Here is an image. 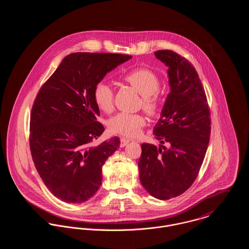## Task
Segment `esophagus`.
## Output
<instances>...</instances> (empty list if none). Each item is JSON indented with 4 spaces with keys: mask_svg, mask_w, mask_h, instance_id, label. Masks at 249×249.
Wrapping results in <instances>:
<instances>
[{
    "mask_svg": "<svg viewBox=\"0 0 249 249\" xmlns=\"http://www.w3.org/2000/svg\"><path fill=\"white\" fill-rule=\"evenodd\" d=\"M132 141L131 139L129 138H126V137H121V146H124L126 145L128 142Z\"/></svg>",
    "mask_w": 249,
    "mask_h": 249,
    "instance_id": "esophagus-1",
    "label": "esophagus"
}]
</instances>
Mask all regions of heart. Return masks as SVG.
Segmentation results:
<instances>
[{"mask_svg": "<svg viewBox=\"0 0 249 249\" xmlns=\"http://www.w3.org/2000/svg\"><path fill=\"white\" fill-rule=\"evenodd\" d=\"M124 79L128 82L142 96V107L149 115L158 112L161 106V95L159 93L160 81L154 71L146 68H136L126 72ZM94 101L100 110L110 113L114 106V94L110 85L106 81L96 84L93 92ZM145 124L141 114L121 112L109 121V127L113 132L125 136H136Z\"/></svg>", "mask_w": 249, "mask_h": 249, "instance_id": "heart-1", "label": "heart"}]
</instances>
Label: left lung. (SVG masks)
Returning <instances> with one entry per match:
<instances>
[{"label": "left lung", "instance_id": "1", "mask_svg": "<svg viewBox=\"0 0 249 249\" xmlns=\"http://www.w3.org/2000/svg\"><path fill=\"white\" fill-rule=\"evenodd\" d=\"M154 55L169 68L171 92L153 127L161 144L157 147L142 143L138 168L147 193L166 200L182 195L195 182L210 140L211 119L205 91L195 67L170 50L155 52Z\"/></svg>", "mask_w": 249, "mask_h": 249}]
</instances>
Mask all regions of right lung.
Segmentation results:
<instances>
[{"label":"right lung","mask_w":249,"mask_h":249,"mask_svg":"<svg viewBox=\"0 0 249 249\" xmlns=\"http://www.w3.org/2000/svg\"><path fill=\"white\" fill-rule=\"evenodd\" d=\"M132 56L73 53L43 84L31 114L30 147L36 170L51 193L82 203L100 189L103 166L120 146L115 136L91 145L105 131L94 88L108 71Z\"/></svg>","instance_id":"right-lung-1"}]
</instances>
